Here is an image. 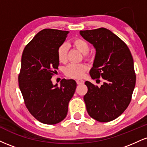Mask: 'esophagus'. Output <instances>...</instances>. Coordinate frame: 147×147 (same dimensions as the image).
Masks as SVG:
<instances>
[{
  "label": "esophagus",
  "mask_w": 147,
  "mask_h": 147,
  "mask_svg": "<svg viewBox=\"0 0 147 147\" xmlns=\"http://www.w3.org/2000/svg\"><path fill=\"white\" fill-rule=\"evenodd\" d=\"M76 82H77V84H78V85H81V84H84V81L82 80V79H77V80L76 81Z\"/></svg>",
  "instance_id": "obj_1"
}]
</instances>
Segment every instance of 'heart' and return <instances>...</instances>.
Here are the masks:
<instances>
[{
    "instance_id": "heart-1",
    "label": "heart",
    "mask_w": 147,
    "mask_h": 147,
    "mask_svg": "<svg viewBox=\"0 0 147 147\" xmlns=\"http://www.w3.org/2000/svg\"><path fill=\"white\" fill-rule=\"evenodd\" d=\"M72 45L79 52L84 54V59L91 60V57L88 52L90 50V45L86 41L80 38H76L72 41ZM68 45L62 43L57 50V57L60 63H65L67 61ZM88 70V66L85 63H70L64 68V74L66 77L73 79H80Z\"/></svg>"
}]
</instances>
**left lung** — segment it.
<instances>
[{"label": "left lung", "instance_id": "left-lung-1", "mask_svg": "<svg viewBox=\"0 0 147 147\" xmlns=\"http://www.w3.org/2000/svg\"><path fill=\"white\" fill-rule=\"evenodd\" d=\"M80 34L96 49L90 77L104 79L100 87L85 82L88 92L84 99L88 113L98 122H111L131 102L136 80L132 55L127 45L106 28L82 30Z\"/></svg>", "mask_w": 147, "mask_h": 147}]
</instances>
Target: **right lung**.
Here are the masks:
<instances>
[{
    "mask_svg": "<svg viewBox=\"0 0 147 147\" xmlns=\"http://www.w3.org/2000/svg\"><path fill=\"white\" fill-rule=\"evenodd\" d=\"M68 31L44 29L37 33L23 50L18 85L25 105L40 122L56 124L66 117L68 103L77 83L62 79L60 86L52 84L59 61L57 50L65 41Z\"/></svg>",
    "mask_w": 147,
    "mask_h": 147,
    "instance_id": "add662e5",
    "label": "right lung"
}]
</instances>
